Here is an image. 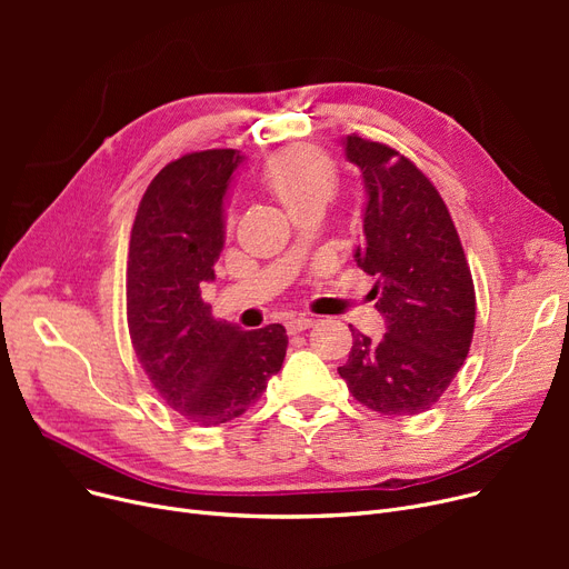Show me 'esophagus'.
Returning a JSON list of instances; mask_svg holds the SVG:
<instances>
[{
  "instance_id": "esophagus-1",
  "label": "esophagus",
  "mask_w": 569,
  "mask_h": 569,
  "mask_svg": "<svg viewBox=\"0 0 569 569\" xmlns=\"http://www.w3.org/2000/svg\"><path fill=\"white\" fill-rule=\"evenodd\" d=\"M311 325H313V318H309V316H297V318H290V320L286 322V330H288V335H300V332L309 330Z\"/></svg>"
}]
</instances>
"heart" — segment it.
Segmentation results:
<instances>
[{
    "mask_svg": "<svg viewBox=\"0 0 569 569\" xmlns=\"http://www.w3.org/2000/svg\"><path fill=\"white\" fill-rule=\"evenodd\" d=\"M264 184L290 214L309 207H325L339 189L332 159L313 147H290L269 159Z\"/></svg>",
    "mask_w": 569,
    "mask_h": 569,
    "instance_id": "heart-1",
    "label": "heart"
}]
</instances>
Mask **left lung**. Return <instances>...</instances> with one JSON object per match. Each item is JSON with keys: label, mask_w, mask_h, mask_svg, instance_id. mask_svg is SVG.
Wrapping results in <instances>:
<instances>
[{"label": "left lung", "mask_w": 569, "mask_h": 569, "mask_svg": "<svg viewBox=\"0 0 569 569\" xmlns=\"http://www.w3.org/2000/svg\"><path fill=\"white\" fill-rule=\"evenodd\" d=\"M367 189L365 242L355 260L387 332H352L339 367L350 395L387 415L429 410L463 367L475 330V286L455 221L429 177L397 149L360 136L341 140Z\"/></svg>", "instance_id": "1"}]
</instances>
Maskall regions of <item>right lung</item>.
I'll return each mask as SVG.
<instances>
[{"label": "right lung", "mask_w": 569, "mask_h": 569, "mask_svg": "<svg viewBox=\"0 0 569 569\" xmlns=\"http://www.w3.org/2000/svg\"><path fill=\"white\" fill-rule=\"evenodd\" d=\"M242 161L237 149L170 161L147 187L131 228L127 320L136 357L166 403L200 427L244 415L288 348L283 325L247 332L202 302L223 251V198Z\"/></svg>", "instance_id": "1"}]
</instances>
